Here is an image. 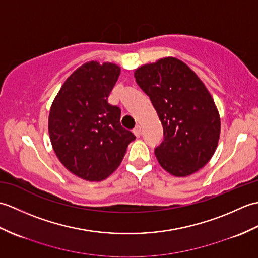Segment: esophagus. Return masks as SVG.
Masks as SVG:
<instances>
[{
    "label": "esophagus",
    "mask_w": 258,
    "mask_h": 258,
    "mask_svg": "<svg viewBox=\"0 0 258 258\" xmlns=\"http://www.w3.org/2000/svg\"><path fill=\"white\" fill-rule=\"evenodd\" d=\"M133 133L136 136V138H140L141 133H142V130H141V126H136V127L133 130Z\"/></svg>",
    "instance_id": "obj_1"
}]
</instances>
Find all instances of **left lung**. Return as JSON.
I'll return each mask as SVG.
<instances>
[{
	"instance_id": "obj_1",
	"label": "left lung",
	"mask_w": 258,
	"mask_h": 258,
	"mask_svg": "<svg viewBox=\"0 0 258 258\" xmlns=\"http://www.w3.org/2000/svg\"><path fill=\"white\" fill-rule=\"evenodd\" d=\"M134 78L150 96L163 126L164 140L155 149L160 165L176 177L204 167L217 149L221 118L201 79L172 56L142 65Z\"/></svg>"
}]
</instances>
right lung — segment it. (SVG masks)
<instances>
[{
  "instance_id": "obj_1",
  "label": "right lung",
  "mask_w": 258,
  "mask_h": 258,
  "mask_svg": "<svg viewBox=\"0 0 258 258\" xmlns=\"http://www.w3.org/2000/svg\"><path fill=\"white\" fill-rule=\"evenodd\" d=\"M120 68L91 61L64 82L48 115L57 158L80 178L100 182L116 169L135 135L120 125V108L108 103Z\"/></svg>"
}]
</instances>
